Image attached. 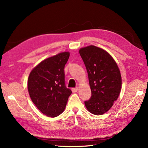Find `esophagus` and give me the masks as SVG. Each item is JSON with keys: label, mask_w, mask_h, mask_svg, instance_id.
<instances>
[{"label": "esophagus", "mask_w": 148, "mask_h": 148, "mask_svg": "<svg viewBox=\"0 0 148 148\" xmlns=\"http://www.w3.org/2000/svg\"><path fill=\"white\" fill-rule=\"evenodd\" d=\"M78 90V88L77 87H76V88H73L72 89H71V91H72V92H77Z\"/></svg>", "instance_id": "1"}]
</instances>
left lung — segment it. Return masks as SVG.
I'll list each match as a JSON object with an SVG mask.
<instances>
[{
    "instance_id": "obj_1",
    "label": "left lung",
    "mask_w": 148,
    "mask_h": 148,
    "mask_svg": "<svg viewBox=\"0 0 148 148\" xmlns=\"http://www.w3.org/2000/svg\"><path fill=\"white\" fill-rule=\"evenodd\" d=\"M88 75L91 97L84 101L88 110L100 115L108 111L117 99L122 86L119 67L112 56L103 49L89 46L80 49Z\"/></svg>"
}]
</instances>
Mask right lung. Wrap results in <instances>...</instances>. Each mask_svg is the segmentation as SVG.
<instances>
[{
	"instance_id": "1",
	"label": "right lung",
	"mask_w": 148,
	"mask_h": 148,
	"mask_svg": "<svg viewBox=\"0 0 148 148\" xmlns=\"http://www.w3.org/2000/svg\"><path fill=\"white\" fill-rule=\"evenodd\" d=\"M70 53L64 52L46 59L31 71L28 89L31 101L42 114L56 117L63 112L71 89L65 82V64Z\"/></svg>"
}]
</instances>
